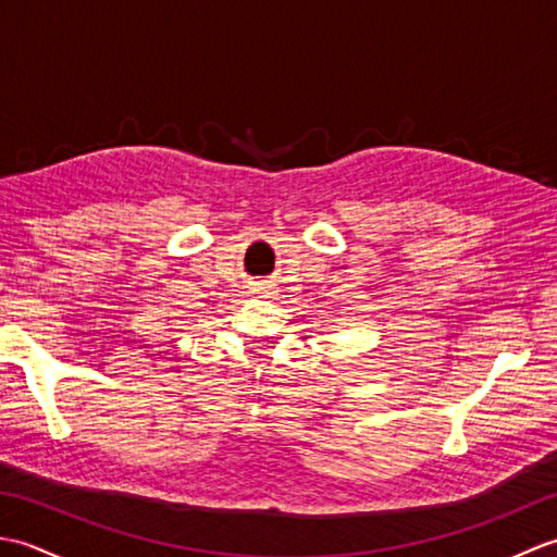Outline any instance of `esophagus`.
<instances>
[{"instance_id": "1", "label": "esophagus", "mask_w": 557, "mask_h": 557, "mask_svg": "<svg viewBox=\"0 0 557 557\" xmlns=\"http://www.w3.org/2000/svg\"><path fill=\"white\" fill-rule=\"evenodd\" d=\"M256 292H260V294H268V287H265V285H258V287H256Z\"/></svg>"}]
</instances>
